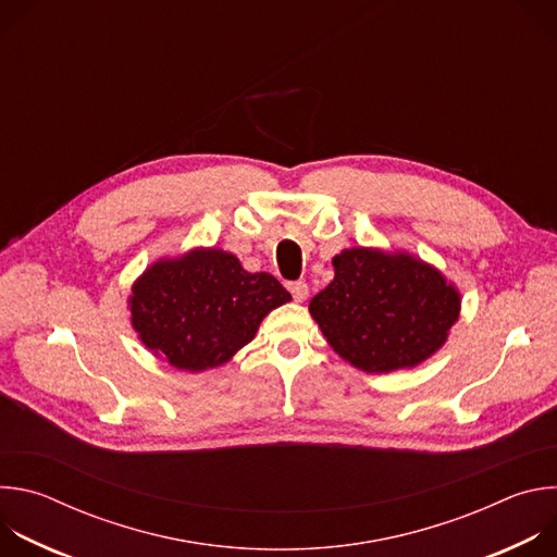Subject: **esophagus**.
<instances>
[{"label": "esophagus", "instance_id": "obj_1", "mask_svg": "<svg viewBox=\"0 0 557 557\" xmlns=\"http://www.w3.org/2000/svg\"><path fill=\"white\" fill-rule=\"evenodd\" d=\"M288 290H290V295H293L295 301H304V299L308 297V284L301 282V280L288 282Z\"/></svg>", "mask_w": 557, "mask_h": 557}]
</instances>
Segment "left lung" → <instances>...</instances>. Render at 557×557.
Returning a JSON list of instances; mask_svg holds the SVG:
<instances>
[{
    "label": "left lung",
    "instance_id": "1",
    "mask_svg": "<svg viewBox=\"0 0 557 557\" xmlns=\"http://www.w3.org/2000/svg\"><path fill=\"white\" fill-rule=\"evenodd\" d=\"M335 280L310 299L333 350L366 372L414 368L434 355L458 320L460 295L408 253L348 249Z\"/></svg>",
    "mask_w": 557,
    "mask_h": 557
}]
</instances>
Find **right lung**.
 Masks as SVG:
<instances>
[{
	"label": "right lung",
	"mask_w": 557,
	"mask_h": 557,
	"mask_svg": "<svg viewBox=\"0 0 557 557\" xmlns=\"http://www.w3.org/2000/svg\"><path fill=\"white\" fill-rule=\"evenodd\" d=\"M290 293L269 273H249L235 256L196 249L161 260L132 286V326L174 368L200 372L249 344L264 317Z\"/></svg>",
	"instance_id": "obj_1"
}]
</instances>
